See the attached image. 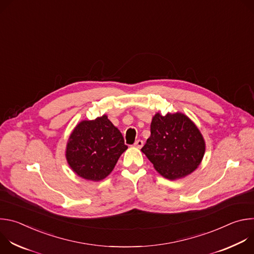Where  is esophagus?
I'll return each mask as SVG.
<instances>
[{
    "label": "esophagus",
    "mask_w": 254,
    "mask_h": 254,
    "mask_svg": "<svg viewBox=\"0 0 254 254\" xmlns=\"http://www.w3.org/2000/svg\"><path fill=\"white\" fill-rule=\"evenodd\" d=\"M133 146L136 147V148H138V149H140V148L143 146V141H142L141 139H137V140H135V142L133 143Z\"/></svg>",
    "instance_id": "obj_1"
}]
</instances>
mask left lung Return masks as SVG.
<instances>
[{"label": "left lung", "mask_w": 254, "mask_h": 254, "mask_svg": "<svg viewBox=\"0 0 254 254\" xmlns=\"http://www.w3.org/2000/svg\"><path fill=\"white\" fill-rule=\"evenodd\" d=\"M141 152L163 177L184 178L194 172L205 154V140L196 125L184 114H156L151 136Z\"/></svg>", "instance_id": "left-lung-1"}]
</instances>
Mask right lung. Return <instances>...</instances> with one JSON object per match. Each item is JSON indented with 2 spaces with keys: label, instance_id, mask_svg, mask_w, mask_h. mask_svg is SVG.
Masks as SVG:
<instances>
[{
  "label": "right lung",
  "instance_id": "right-lung-1",
  "mask_svg": "<svg viewBox=\"0 0 254 254\" xmlns=\"http://www.w3.org/2000/svg\"><path fill=\"white\" fill-rule=\"evenodd\" d=\"M127 149L122 132L104 115L75 127L68 138L65 156L77 176L97 182L112 173Z\"/></svg>",
  "mask_w": 254,
  "mask_h": 254
}]
</instances>
